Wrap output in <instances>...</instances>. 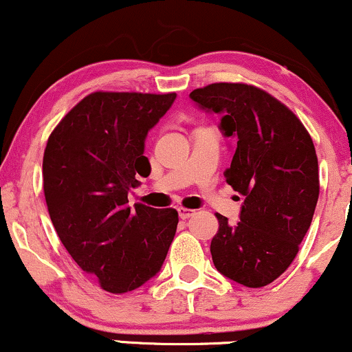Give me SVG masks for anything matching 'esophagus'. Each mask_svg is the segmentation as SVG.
I'll return each instance as SVG.
<instances>
[{"label":"esophagus","mask_w":352,"mask_h":352,"mask_svg":"<svg viewBox=\"0 0 352 352\" xmlns=\"http://www.w3.org/2000/svg\"><path fill=\"white\" fill-rule=\"evenodd\" d=\"M195 211L193 210H188V208H179V217L182 219H188L190 217H193Z\"/></svg>","instance_id":"obj_1"}]
</instances>
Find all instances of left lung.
Wrapping results in <instances>:
<instances>
[{"instance_id":"obj_1","label":"left lung","mask_w":352,"mask_h":352,"mask_svg":"<svg viewBox=\"0 0 352 352\" xmlns=\"http://www.w3.org/2000/svg\"><path fill=\"white\" fill-rule=\"evenodd\" d=\"M190 98L219 114V131L234 139L224 179L244 197L238 224L217 214L219 230L210 245L214 267L244 287L269 285L297 256L318 201L310 134L285 104L252 85L213 83Z\"/></svg>"}]
</instances>
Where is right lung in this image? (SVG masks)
<instances>
[{
  "mask_svg": "<svg viewBox=\"0 0 352 352\" xmlns=\"http://www.w3.org/2000/svg\"><path fill=\"white\" fill-rule=\"evenodd\" d=\"M175 93L95 91L50 134L42 162L44 195L62 244L80 269L111 294H126L162 267L179 223L173 208L128 205L149 177L147 133Z\"/></svg>",
  "mask_w": 352,
  "mask_h": 352,
  "instance_id": "1",
  "label": "right lung"
}]
</instances>
